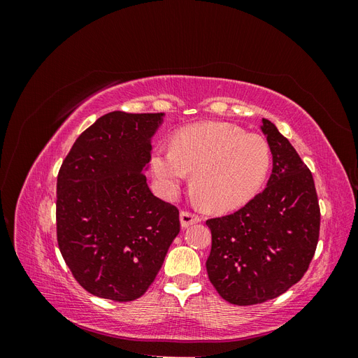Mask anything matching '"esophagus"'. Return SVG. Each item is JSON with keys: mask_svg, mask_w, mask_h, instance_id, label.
<instances>
[{"mask_svg": "<svg viewBox=\"0 0 358 358\" xmlns=\"http://www.w3.org/2000/svg\"><path fill=\"white\" fill-rule=\"evenodd\" d=\"M179 218H180V227H182V229H188L189 225L197 224L200 221V216L194 215L191 212H180Z\"/></svg>", "mask_w": 358, "mask_h": 358, "instance_id": "obj_1", "label": "esophagus"}]
</instances>
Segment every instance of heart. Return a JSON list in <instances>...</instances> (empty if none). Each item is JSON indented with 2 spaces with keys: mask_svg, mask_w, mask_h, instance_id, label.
I'll return each mask as SVG.
<instances>
[{
  "mask_svg": "<svg viewBox=\"0 0 358 358\" xmlns=\"http://www.w3.org/2000/svg\"><path fill=\"white\" fill-rule=\"evenodd\" d=\"M272 162L266 138L227 122H199L150 157L161 192L173 197L192 171L197 199L216 212L241 208L264 185Z\"/></svg>",
  "mask_w": 358,
  "mask_h": 358,
  "instance_id": "heart-1",
  "label": "heart"
}]
</instances>
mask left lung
I'll list each match as a JSON object with an SVG mask.
<instances>
[{
	"instance_id": "1",
	"label": "left lung",
	"mask_w": 358,
	"mask_h": 358,
	"mask_svg": "<svg viewBox=\"0 0 358 358\" xmlns=\"http://www.w3.org/2000/svg\"><path fill=\"white\" fill-rule=\"evenodd\" d=\"M259 128L273 161L267 187L237 212L206 221L212 231L209 279L237 306L275 299L297 284L320 236L312 173L275 124L263 119Z\"/></svg>"
}]
</instances>
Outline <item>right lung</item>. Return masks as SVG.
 Listing matches in <instances>:
<instances>
[{"label": "right lung", "mask_w": 358, "mask_h": 358, "mask_svg": "<svg viewBox=\"0 0 358 358\" xmlns=\"http://www.w3.org/2000/svg\"><path fill=\"white\" fill-rule=\"evenodd\" d=\"M162 122L164 113H107L78 137L59 169V251L94 296H143L180 231L179 210L155 197L145 176Z\"/></svg>", "instance_id": "add662e5"}]
</instances>
